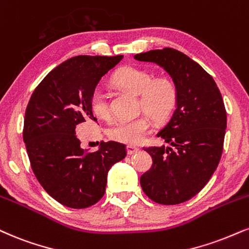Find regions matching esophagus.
Listing matches in <instances>:
<instances>
[{
	"label": "esophagus",
	"instance_id": "esophagus-1",
	"mask_svg": "<svg viewBox=\"0 0 249 249\" xmlns=\"http://www.w3.org/2000/svg\"><path fill=\"white\" fill-rule=\"evenodd\" d=\"M126 152H127L128 155H132V154L138 153V152H139V148L136 147V146L130 145V146H127V147H126Z\"/></svg>",
	"mask_w": 249,
	"mask_h": 249
}]
</instances>
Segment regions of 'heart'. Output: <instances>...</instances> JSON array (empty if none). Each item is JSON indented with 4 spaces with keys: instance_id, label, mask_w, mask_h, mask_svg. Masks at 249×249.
<instances>
[{
    "instance_id": "obj_1",
    "label": "heart",
    "mask_w": 249,
    "mask_h": 249,
    "mask_svg": "<svg viewBox=\"0 0 249 249\" xmlns=\"http://www.w3.org/2000/svg\"><path fill=\"white\" fill-rule=\"evenodd\" d=\"M117 85L128 91L140 96L142 109L158 121H163L172 115L176 106V88L168 79L153 80L151 73L134 67H125L113 76ZM92 112L100 118L110 115L107 96L103 91L95 90L90 98ZM152 124L148 117L140 116L134 119H124L112 124L109 128V137L112 140L124 143H139L142 142Z\"/></svg>"
}]
</instances>
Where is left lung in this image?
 Listing matches in <instances>:
<instances>
[{
	"label": "left lung",
	"instance_id": "8db88e82",
	"mask_svg": "<svg viewBox=\"0 0 249 249\" xmlns=\"http://www.w3.org/2000/svg\"><path fill=\"white\" fill-rule=\"evenodd\" d=\"M134 59L162 67L178 95L172 117L157 134L169 146L145 148L153 163L140 185L159 204H179L205 187L219 163L226 130L223 97L213 77L178 50H152Z\"/></svg>",
	"mask_w": 249,
	"mask_h": 249
}]
</instances>
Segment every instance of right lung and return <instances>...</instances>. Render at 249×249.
I'll return each mask as SVG.
<instances>
[{"label":"right lung","instance_id":"right-lung-1","mask_svg":"<svg viewBox=\"0 0 249 249\" xmlns=\"http://www.w3.org/2000/svg\"><path fill=\"white\" fill-rule=\"evenodd\" d=\"M123 55H77L51 71L35 89L26 107L23 139L36 178L60 204L85 209L97 203L107 187V173L126 157L125 145L101 142L87 153L76 126L92 115L96 87Z\"/></svg>","mask_w":249,"mask_h":249}]
</instances>
